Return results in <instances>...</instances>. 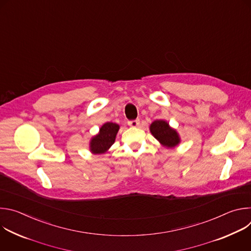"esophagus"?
I'll return each instance as SVG.
<instances>
[{
	"label": "esophagus",
	"instance_id": "obj_1",
	"mask_svg": "<svg viewBox=\"0 0 251 251\" xmlns=\"http://www.w3.org/2000/svg\"><path fill=\"white\" fill-rule=\"evenodd\" d=\"M140 124V121L137 119V120H131V121H128V125L131 126V127H138Z\"/></svg>",
	"mask_w": 251,
	"mask_h": 251
}]
</instances>
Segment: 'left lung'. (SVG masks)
Returning a JSON list of instances; mask_svg holds the SVG:
<instances>
[{
    "label": "left lung",
    "instance_id": "obj_1",
    "mask_svg": "<svg viewBox=\"0 0 251 251\" xmlns=\"http://www.w3.org/2000/svg\"><path fill=\"white\" fill-rule=\"evenodd\" d=\"M152 135L167 148H174L181 142L177 132L165 120H156L150 126Z\"/></svg>",
    "mask_w": 251,
    "mask_h": 251
}]
</instances>
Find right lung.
<instances>
[{
	"mask_svg": "<svg viewBox=\"0 0 251 251\" xmlns=\"http://www.w3.org/2000/svg\"><path fill=\"white\" fill-rule=\"evenodd\" d=\"M119 125L112 122H107L101 126L99 133L92 137L89 148L93 154H104L115 142Z\"/></svg>",
	"mask_w": 251,
	"mask_h": 251,
	"instance_id": "1",
	"label": "right lung"
}]
</instances>
